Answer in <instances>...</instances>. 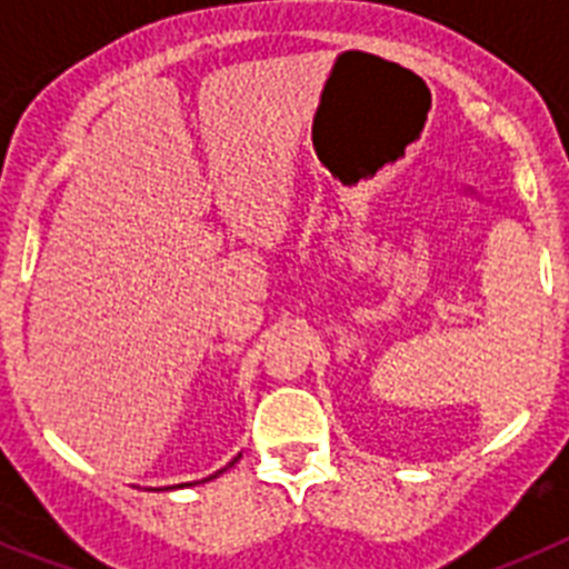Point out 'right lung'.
<instances>
[{"mask_svg":"<svg viewBox=\"0 0 569 569\" xmlns=\"http://www.w3.org/2000/svg\"><path fill=\"white\" fill-rule=\"evenodd\" d=\"M241 459V453L239 456H236V459L233 461H230V465L228 467H233L236 465V461H239ZM228 467H222V470H219V472H224V470H228ZM219 472H213V476H208V479H202V481H213L216 479V476H219ZM176 487H184V485H176ZM164 490H168V487H164Z\"/></svg>","mask_w":569,"mask_h":569,"instance_id":"add662e5","label":"right lung"}]
</instances>
